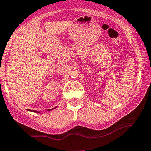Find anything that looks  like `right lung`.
<instances>
[{"label": "right lung", "mask_w": 151, "mask_h": 151, "mask_svg": "<svg viewBox=\"0 0 151 151\" xmlns=\"http://www.w3.org/2000/svg\"><path fill=\"white\" fill-rule=\"evenodd\" d=\"M54 109V108H53ZM33 112H37V111H35V110H33Z\"/></svg>", "instance_id": "1"}]
</instances>
